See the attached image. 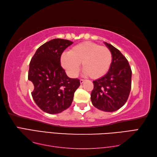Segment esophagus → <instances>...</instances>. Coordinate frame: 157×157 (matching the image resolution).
<instances>
[{
	"label": "esophagus",
	"mask_w": 157,
	"mask_h": 157,
	"mask_svg": "<svg viewBox=\"0 0 157 157\" xmlns=\"http://www.w3.org/2000/svg\"><path fill=\"white\" fill-rule=\"evenodd\" d=\"M84 82H85L84 79H80V84H82L83 83H84Z\"/></svg>",
	"instance_id": "34e87169"
}]
</instances>
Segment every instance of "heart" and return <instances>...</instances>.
Here are the masks:
<instances>
[{
  "label": "heart",
  "mask_w": 157,
  "mask_h": 157,
  "mask_svg": "<svg viewBox=\"0 0 157 157\" xmlns=\"http://www.w3.org/2000/svg\"><path fill=\"white\" fill-rule=\"evenodd\" d=\"M112 59V53L106 46L84 42L73 46L68 53L63 54L61 63L69 76L78 75L82 63L86 75L92 79H98L107 73Z\"/></svg>",
  "instance_id": "heart-1"
}]
</instances>
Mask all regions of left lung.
<instances>
[{
    "mask_svg": "<svg viewBox=\"0 0 157 157\" xmlns=\"http://www.w3.org/2000/svg\"><path fill=\"white\" fill-rule=\"evenodd\" d=\"M112 53L109 71L93 81L91 101L96 108L105 112L119 109L128 101L132 86V69L128 60L118 49L105 42Z\"/></svg>",
    "mask_w": 157,
    "mask_h": 157,
    "instance_id": "obj_1",
    "label": "left lung"
}]
</instances>
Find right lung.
Segmentation results:
<instances>
[{"label":"right lung","instance_id":"add662e5","mask_svg":"<svg viewBox=\"0 0 157 157\" xmlns=\"http://www.w3.org/2000/svg\"><path fill=\"white\" fill-rule=\"evenodd\" d=\"M72 44L68 40H51L40 46L29 63L28 79L34 84L33 99L49 114L69 108L80 85L79 79L69 78L61 65L63 52Z\"/></svg>","mask_w":157,"mask_h":157}]
</instances>
